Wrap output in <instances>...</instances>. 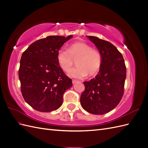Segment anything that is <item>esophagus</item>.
I'll return each mask as SVG.
<instances>
[{
  "instance_id": "34e87169",
  "label": "esophagus",
  "mask_w": 148,
  "mask_h": 148,
  "mask_svg": "<svg viewBox=\"0 0 148 148\" xmlns=\"http://www.w3.org/2000/svg\"><path fill=\"white\" fill-rule=\"evenodd\" d=\"M77 82H78L77 80H76V79H72V83H73V84H74V83H77Z\"/></svg>"
}]
</instances>
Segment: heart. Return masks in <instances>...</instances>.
<instances>
[{"label":"heart","instance_id":"b5f03b06","mask_svg":"<svg viewBox=\"0 0 148 148\" xmlns=\"http://www.w3.org/2000/svg\"><path fill=\"white\" fill-rule=\"evenodd\" d=\"M57 62L62 69L68 71L73 65L75 61L77 66L69 71L71 77L82 78L88 74L92 76L99 71L102 65V55L100 51L92 49L84 42L70 44L67 50L62 48L57 55Z\"/></svg>","mask_w":148,"mask_h":148}]
</instances>
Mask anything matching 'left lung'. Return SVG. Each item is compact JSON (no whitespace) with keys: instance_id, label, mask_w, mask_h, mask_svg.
<instances>
[{"instance_id":"1","label":"left lung","mask_w":148,"mask_h":148,"mask_svg":"<svg viewBox=\"0 0 148 148\" xmlns=\"http://www.w3.org/2000/svg\"><path fill=\"white\" fill-rule=\"evenodd\" d=\"M101 53L102 65L95 78L84 82L80 97L83 108L88 112L102 115L117 106L123 97L127 69L123 56L112 44L96 36H88Z\"/></svg>"}]
</instances>
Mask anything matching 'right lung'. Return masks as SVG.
Returning <instances> with one entry per match:
<instances>
[{
    "mask_svg": "<svg viewBox=\"0 0 148 148\" xmlns=\"http://www.w3.org/2000/svg\"><path fill=\"white\" fill-rule=\"evenodd\" d=\"M73 37L49 36L34 42L22 53L18 76L25 101L35 110L49 112L63 104V95L72 86L57 59V52Z\"/></svg>",
    "mask_w": 148,
    "mask_h": 148,
    "instance_id": "obj_1",
    "label": "right lung"
}]
</instances>
